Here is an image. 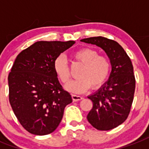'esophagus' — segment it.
<instances>
[{"label": "esophagus", "mask_w": 149, "mask_h": 149, "mask_svg": "<svg viewBox=\"0 0 149 149\" xmlns=\"http://www.w3.org/2000/svg\"><path fill=\"white\" fill-rule=\"evenodd\" d=\"M72 100L74 102H77V101H80L83 99V97L80 96V95H72Z\"/></svg>", "instance_id": "1"}]
</instances>
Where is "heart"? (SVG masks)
I'll list each match as a JSON object with an SVG mask.
<instances>
[{"instance_id": "obj_1", "label": "heart", "mask_w": 149, "mask_h": 149, "mask_svg": "<svg viewBox=\"0 0 149 149\" xmlns=\"http://www.w3.org/2000/svg\"><path fill=\"white\" fill-rule=\"evenodd\" d=\"M75 60L83 64L78 72L77 80L67 84L65 88L72 93H83L91 86L97 88L103 84L108 77L111 69V61L104 55L91 48H82L72 54ZM54 69L56 74L63 84L69 83L71 72L67 58L61 54L55 58Z\"/></svg>"}]
</instances>
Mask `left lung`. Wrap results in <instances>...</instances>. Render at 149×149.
I'll use <instances>...</instances> for the list:
<instances>
[{
	"label": "left lung",
	"instance_id": "obj_1",
	"mask_svg": "<svg viewBox=\"0 0 149 149\" xmlns=\"http://www.w3.org/2000/svg\"><path fill=\"white\" fill-rule=\"evenodd\" d=\"M80 41L102 48L111 61L109 80L88 97L93 107L87 116L94 128L110 130L125 122L130 112L136 84L133 64L124 49L112 39L99 36Z\"/></svg>",
	"mask_w": 149,
	"mask_h": 149
}]
</instances>
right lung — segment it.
Here are the masks:
<instances>
[{
	"label": "right lung",
	"mask_w": 149,
	"mask_h": 149,
	"mask_svg": "<svg viewBox=\"0 0 149 149\" xmlns=\"http://www.w3.org/2000/svg\"><path fill=\"white\" fill-rule=\"evenodd\" d=\"M74 41H39L16 57L8 75L9 102L22 126L35 135L57 129L71 95L59 83L54 69L58 56Z\"/></svg>",
	"instance_id": "add662e5"
}]
</instances>
